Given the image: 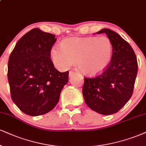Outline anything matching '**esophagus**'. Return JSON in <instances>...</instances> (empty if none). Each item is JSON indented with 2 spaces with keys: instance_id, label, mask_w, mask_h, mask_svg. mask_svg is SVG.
Here are the masks:
<instances>
[{
  "instance_id": "obj_1",
  "label": "esophagus",
  "mask_w": 146,
  "mask_h": 146,
  "mask_svg": "<svg viewBox=\"0 0 146 146\" xmlns=\"http://www.w3.org/2000/svg\"><path fill=\"white\" fill-rule=\"evenodd\" d=\"M74 75H76V72H72V71H70L69 72V77L71 78L72 76H74Z\"/></svg>"
}]
</instances>
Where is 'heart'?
<instances>
[{
  "label": "heart",
  "instance_id": "obj_1",
  "mask_svg": "<svg viewBox=\"0 0 146 146\" xmlns=\"http://www.w3.org/2000/svg\"><path fill=\"white\" fill-rule=\"evenodd\" d=\"M112 42L107 36L68 38L62 45L55 44L50 57L55 67L66 70L76 62L84 74L91 76L104 72L111 62Z\"/></svg>",
  "mask_w": 146,
  "mask_h": 146
}]
</instances>
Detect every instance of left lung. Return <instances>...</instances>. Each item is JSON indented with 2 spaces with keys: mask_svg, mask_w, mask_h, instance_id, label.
Masks as SVG:
<instances>
[{
  "mask_svg": "<svg viewBox=\"0 0 146 146\" xmlns=\"http://www.w3.org/2000/svg\"><path fill=\"white\" fill-rule=\"evenodd\" d=\"M102 33L112 42L111 62L98 76L84 78L82 95L91 110L110 115L119 111L132 96L138 65L133 49L118 33L108 28L96 32Z\"/></svg>",
  "mask_w": 146,
  "mask_h": 146,
  "instance_id": "8db88e82",
  "label": "left lung"
}]
</instances>
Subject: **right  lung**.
<instances>
[{
    "mask_svg": "<svg viewBox=\"0 0 146 146\" xmlns=\"http://www.w3.org/2000/svg\"><path fill=\"white\" fill-rule=\"evenodd\" d=\"M56 40L53 34L34 28L17 41L9 56L7 76L11 99L30 116L52 110L68 82L69 72H59L50 58Z\"/></svg>",
    "mask_w": 146,
    "mask_h": 146,
    "instance_id": "right-lung-1",
    "label": "right lung"
}]
</instances>
